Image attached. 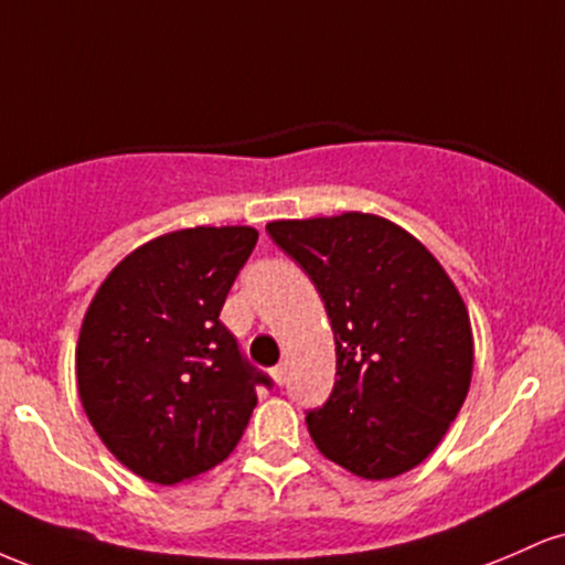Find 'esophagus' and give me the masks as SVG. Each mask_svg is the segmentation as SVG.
Wrapping results in <instances>:
<instances>
[{
    "label": "esophagus",
    "mask_w": 565,
    "mask_h": 565,
    "mask_svg": "<svg viewBox=\"0 0 565 565\" xmlns=\"http://www.w3.org/2000/svg\"><path fill=\"white\" fill-rule=\"evenodd\" d=\"M270 377H274L276 385H284V380H287V366H284V364L274 366V369H270Z\"/></svg>",
    "instance_id": "esophagus-1"
}]
</instances>
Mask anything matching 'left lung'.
Returning a JSON list of instances; mask_svg holds the SVG:
<instances>
[{"mask_svg": "<svg viewBox=\"0 0 565 565\" xmlns=\"http://www.w3.org/2000/svg\"><path fill=\"white\" fill-rule=\"evenodd\" d=\"M265 231L313 281L334 332V391L305 417L313 444L366 481L414 470L470 391L476 348L459 289L387 217L342 212Z\"/></svg>", "mask_w": 565, "mask_h": 565, "instance_id": "obj_1", "label": "left lung"}]
</instances>
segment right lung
<instances>
[{"instance_id": "1", "label": "right lung", "mask_w": 565, "mask_h": 565, "mask_svg": "<svg viewBox=\"0 0 565 565\" xmlns=\"http://www.w3.org/2000/svg\"><path fill=\"white\" fill-rule=\"evenodd\" d=\"M257 244L249 225L151 238L95 291L76 342V387L106 449L151 483L191 481L228 459L270 385L220 323Z\"/></svg>"}]
</instances>
